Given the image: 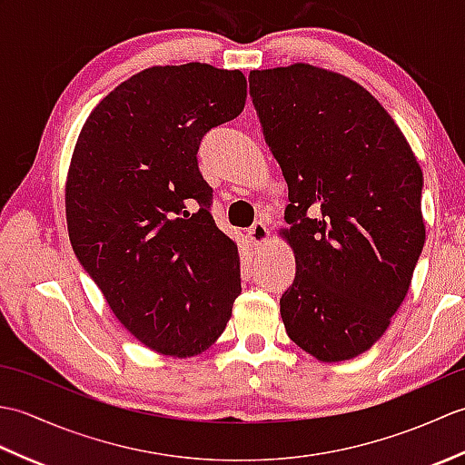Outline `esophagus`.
Wrapping results in <instances>:
<instances>
[{"mask_svg": "<svg viewBox=\"0 0 465 465\" xmlns=\"http://www.w3.org/2000/svg\"><path fill=\"white\" fill-rule=\"evenodd\" d=\"M248 238H250L253 248H262V245H263L265 242H268V238H270L268 227H265L263 223H255V225L252 227V230L248 232Z\"/></svg>", "mask_w": 465, "mask_h": 465, "instance_id": "34e87169", "label": "esophagus"}]
</instances>
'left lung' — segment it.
<instances>
[{"label": "left lung", "mask_w": 465, "mask_h": 465, "mask_svg": "<svg viewBox=\"0 0 465 465\" xmlns=\"http://www.w3.org/2000/svg\"><path fill=\"white\" fill-rule=\"evenodd\" d=\"M250 94L290 190L285 331L320 361L358 358L390 328L426 242L418 157L388 110L331 69H252Z\"/></svg>", "instance_id": "8db88e82"}]
</instances>
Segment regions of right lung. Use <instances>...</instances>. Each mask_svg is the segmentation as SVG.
I'll return each instance as SVG.
<instances>
[{
  "mask_svg": "<svg viewBox=\"0 0 465 465\" xmlns=\"http://www.w3.org/2000/svg\"><path fill=\"white\" fill-rule=\"evenodd\" d=\"M245 97L240 69L153 65L107 94L75 142L69 242L115 318L157 353L212 348L242 292L238 245L213 222L195 155Z\"/></svg>",
  "mask_w": 465,
  "mask_h": 465,
  "instance_id": "obj_1",
  "label": "right lung"
}]
</instances>
